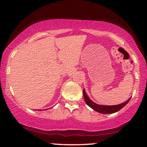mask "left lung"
I'll return each instance as SVG.
<instances>
[{"label":"left lung","mask_w":147,"mask_h":147,"mask_svg":"<svg viewBox=\"0 0 147 147\" xmlns=\"http://www.w3.org/2000/svg\"><path fill=\"white\" fill-rule=\"evenodd\" d=\"M83 94H84V100H85L86 103L88 106H90L91 109H93L94 111H97V112L99 113L102 114H111V113H114L117 112L119 110L122 109L123 107H124L126 104L129 103V102L131 99V97L128 99L127 101H126L125 102L122 103L120 104H118V105H114V106H106V105H99L92 102L91 99L89 98L88 96L87 95L86 92L85 90H83Z\"/></svg>","instance_id":"obj_1"}]
</instances>
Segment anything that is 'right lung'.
Wrapping results in <instances>:
<instances>
[{
  "mask_svg": "<svg viewBox=\"0 0 147 147\" xmlns=\"http://www.w3.org/2000/svg\"><path fill=\"white\" fill-rule=\"evenodd\" d=\"M38 111H41V110H38Z\"/></svg>",
  "mask_w": 147,
  "mask_h": 147,
  "instance_id": "add662e5",
  "label": "right lung"
}]
</instances>
